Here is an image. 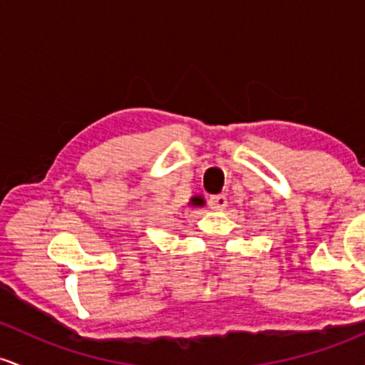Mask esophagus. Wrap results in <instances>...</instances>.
<instances>
[{
	"instance_id": "obj_1",
	"label": "esophagus",
	"mask_w": 365,
	"mask_h": 365,
	"mask_svg": "<svg viewBox=\"0 0 365 365\" xmlns=\"http://www.w3.org/2000/svg\"><path fill=\"white\" fill-rule=\"evenodd\" d=\"M208 205H210V207L214 208V210H222V208H226L227 198L224 195L210 196V200H208Z\"/></svg>"
}]
</instances>
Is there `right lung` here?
<instances>
[{
	"mask_svg": "<svg viewBox=\"0 0 365 365\" xmlns=\"http://www.w3.org/2000/svg\"><path fill=\"white\" fill-rule=\"evenodd\" d=\"M203 203V200H200V198H193V205H202Z\"/></svg>",
	"mask_w": 365,
	"mask_h": 365,
	"instance_id": "1",
	"label": "right lung"
}]
</instances>
